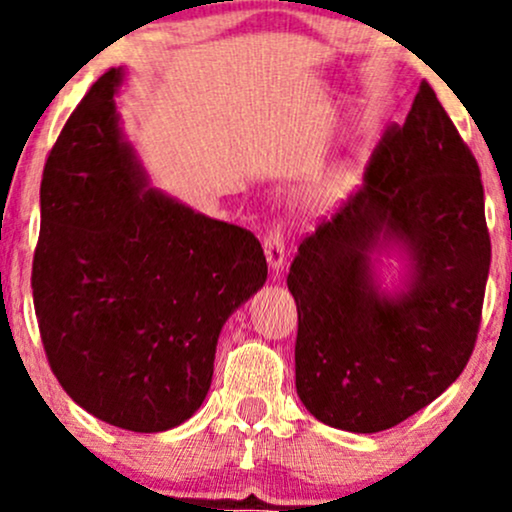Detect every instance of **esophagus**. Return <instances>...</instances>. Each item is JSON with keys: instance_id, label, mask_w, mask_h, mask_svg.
I'll use <instances>...</instances> for the list:
<instances>
[{"instance_id": "1", "label": "esophagus", "mask_w": 512, "mask_h": 512, "mask_svg": "<svg viewBox=\"0 0 512 512\" xmlns=\"http://www.w3.org/2000/svg\"><path fill=\"white\" fill-rule=\"evenodd\" d=\"M264 257H267V264L272 272L279 274V269L284 267V252H286V240L281 226H272L264 236Z\"/></svg>"}]
</instances>
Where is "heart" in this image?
<instances>
[{"mask_svg": "<svg viewBox=\"0 0 512 512\" xmlns=\"http://www.w3.org/2000/svg\"><path fill=\"white\" fill-rule=\"evenodd\" d=\"M354 182H356V170L351 166H339L337 170H332V173L315 187L313 195H310L313 211H317V214L332 211L346 197V192L354 187Z\"/></svg>", "mask_w": 512, "mask_h": 512, "instance_id": "obj_1", "label": "heart"}]
</instances>
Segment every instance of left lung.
Instances as JSON below:
<instances>
[{
	"instance_id": "left-lung-1",
	"label": "left lung",
	"mask_w": 512,
	"mask_h": 512,
	"mask_svg": "<svg viewBox=\"0 0 512 512\" xmlns=\"http://www.w3.org/2000/svg\"><path fill=\"white\" fill-rule=\"evenodd\" d=\"M383 256L403 264L390 282ZM489 264L479 166L424 81L363 190L303 240L286 276L303 407L378 433L443 395L477 342Z\"/></svg>"
}]
</instances>
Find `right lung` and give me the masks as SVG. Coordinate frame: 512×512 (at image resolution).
Masks as SVG:
<instances>
[{
	"mask_svg": "<svg viewBox=\"0 0 512 512\" xmlns=\"http://www.w3.org/2000/svg\"><path fill=\"white\" fill-rule=\"evenodd\" d=\"M105 72L52 146L33 303L52 373L105 424L161 433L207 397L219 334L267 281L260 240L149 187Z\"/></svg>",
	"mask_w": 512,
	"mask_h": 512,
	"instance_id": "add662e5",
	"label": "right lung"
}]
</instances>
